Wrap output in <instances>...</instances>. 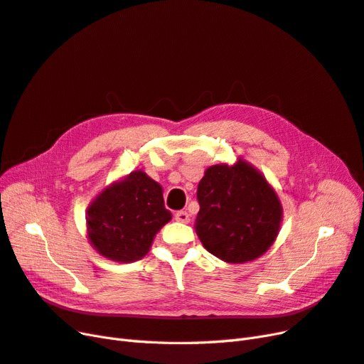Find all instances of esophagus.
Returning a JSON list of instances; mask_svg holds the SVG:
<instances>
[{"instance_id":"esophagus-1","label":"esophagus","mask_w":364,"mask_h":364,"mask_svg":"<svg viewBox=\"0 0 364 364\" xmlns=\"http://www.w3.org/2000/svg\"><path fill=\"white\" fill-rule=\"evenodd\" d=\"M176 222H181V223H188L190 222V214L186 211H178L174 214Z\"/></svg>"}]
</instances>
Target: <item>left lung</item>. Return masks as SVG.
Instances as JSON below:
<instances>
[{
  "mask_svg": "<svg viewBox=\"0 0 364 364\" xmlns=\"http://www.w3.org/2000/svg\"><path fill=\"white\" fill-rule=\"evenodd\" d=\"M200 211L194 229L203 247L228 264L266 253L282 223V205L273 186L243 158L208 167L197 186Z\"/></svg>",
  "mask_w": 364,
  "mask_h": 364,
  "instance_id": "left-lung-1",
  "label": "left lung"
}]
</instances>
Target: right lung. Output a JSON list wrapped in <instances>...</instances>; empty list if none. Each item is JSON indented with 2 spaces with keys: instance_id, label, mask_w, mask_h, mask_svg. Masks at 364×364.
<instances>
[{
  "instance_id": "obj_1",
  "label": "right lung",
  "mask_w": 364,
  "mask_h": 364,
  "mask_svg": "<svg viewBox=\"0 0 364 364\" xmlns=\"http://www.w3.org/2000/svg\"><path fill=\"white\" fill-rule=\"evenodd\" d=\"M162 191V186L142 170L105 186L86 211L90 245L115 262L144 258L156 234L171 220Z\"/></svg>"
}]
</instances>
